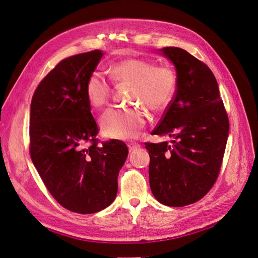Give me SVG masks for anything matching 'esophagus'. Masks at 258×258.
I'll use <instances>...</instances> for the list:
<instances>
[{
	"label": "esophagus",
	"mask_w": 258,
	"mask_h": 258,
	"mask_svg": "<svg viewBox=\"0 0 258 258\" xmlns=\"http://www.w3.org/2000/svg\"><path fill=\"white\" fill-rule=\"evenodd\" d=\"M127 146H128L130 150H135L137 148H140L141 145L136 142H130V143H127Z\"/></svg>",
	"instance_id": "esophagus-1"
}]
</instances>
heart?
I'll return each mask as SVG.
<instances>
[{
  "label": "heart",
  "mask_w": 258,
  "mask_h": 258,
  "mask_svg": "<svg viewBox=\"0 0 258 258\" xmlns=\"http://www.w3.org/2000/svg\"><path fill=\"white\" fill-rule=\"evenodd\" d=\"M112 81L132 87L130 101L151 112L169 107L175 92L176 76L166 65H156L145 58H127L114 64L110 71ZM85 92L91 107L100 108L111 95V83L101 72L95 71L86 81ZM146 113L140 108H110L100 118L102 133L111 138L126 140L138 135L146 125Z\"/></svg>",
  "instance_id": "1"
}]
</instances>
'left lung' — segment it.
I'll use <instances>...</instances> for the list:
<instances>
[{
  "label": "left lung",
  "mask_w": 258,
  "mask_h": 258,
  "mask_svg": "<svg viewBox=\"0 0 258 258\" xmlns=\"http://www.w3.org/2000/svg\"><path fill=\"white\" fill-rule=\"evenodd\" d=\"M176 69V89L153 135L171 142L145 143L149 184L158 202L172 207L194 204L220 173L229 134V117L213 72L187 51L159 50Z\"/></svg>",
  "instance_id": "1"
}]
</instances>
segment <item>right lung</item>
I'll list each match as a JSON object with an SVG mask.
<instances>
[{
	"label": "right lung",
	"mask_w": 258,
	"mask_h": 258,
	"mask_svg": "<svg viewBox=\"0 0 258 258\" xmlns=\"http://www.w3.org/2000/svg\"><path fill=\"white\" fill-rule=\"evenodd\" d=\"M102 55L94 50L64 58L39 83L30 104L31 160L54 200L77 214L97 213L114 201L128 154L118 140L99 145L86 97V81Z\"/></svg>",
	"instance_id": "obj_1"
}]
</instances>
